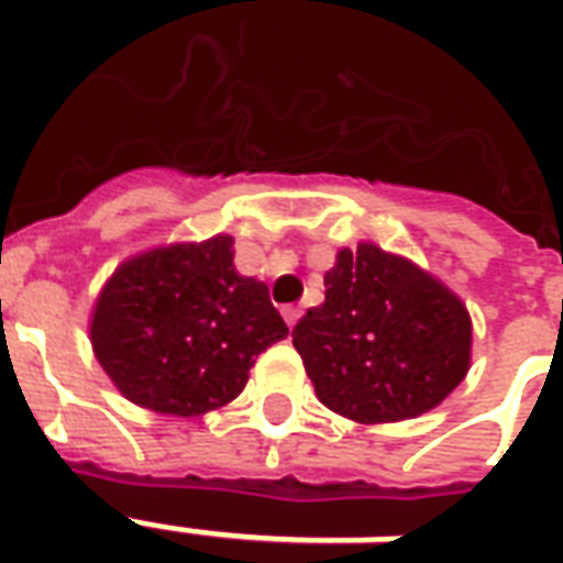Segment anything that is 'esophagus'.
<instances>
[{
  "label": "esophagus",
  "mask_w": 563,
  "mask_h": 563,
  "mask_svg": "<svg viewBox=\"0 0 563 563\" xmlns=\"http://www.w3.org/2000/svg\"><path fill=\"white\" fill-rule=\"evenodd\" d=\"M299 314H302V308H299V306H285V308H282V317H285V323L290 329L297 327Z\"/></svg>",
  "instance_id": "34e87169"
}]
</instances>
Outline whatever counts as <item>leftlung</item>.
<instances>
[{
    "label": "left lung",
    "instance_id": "8db88e82",
    "mask_svg": "<svg viewBox=\"0 0 563 563\" xmlns=\"http://www.w3.org/2000/svg\"><path fill=\"white\" fill-rule=\"evenodd\" d=\"M327 302L294 327L320 404L358 424L416 418L463 383L472 320L442 282L407 257L341 249Z\"/></svg>",
    "mask_w": 563,
    "mask_h": 563
}]
</instances>
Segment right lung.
<instances>
[{
	"mask_svg": "<svg viewBox=\"0 0 563 563\" xmlns=\"http://www.w3.org/2000/svg\"><path fill=\"white\" fill-rule=\"evenodd\" d=\"M287 332L264 282L234 269V240L222 234L130 257L91 317L95 356L118 391L180 418L234 400Z\"/></svg>",
	"mask_w": 563,
	"mask_h": 563,
	"instance_id": "obj_1",
	"label": "right lung"
}]
</instances>
